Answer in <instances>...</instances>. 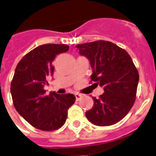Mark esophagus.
I'll use <instances>...</instances> for the list:
<instances>
[{
	"label": "esophagus",
	"mask_w": 156,
	"mask_h": 156,
	"mask_svg": "<svg viewBox=\"0 0 156 156\" xmlns=\"http://www.w3.org/2000/svg\"><path fill=\"white\" fill-rule=\"evenodd\" d=\"M75 98H76V100L78 101V100H80V98H82V95L79 94H75Z\"/></svg>",
	"instance_id": "1"
}]
</instances>
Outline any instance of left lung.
I'll list each match as a JSON object with an SVG mask.
<instances>
[{"label": "left lung", "mask_w": 156, "mask_h": 156, "mask_svg": "<svg viewBox=\"0 0 156 156\" xmlns=\"http://www.w3.org/2000/svg\"><path fill=\"white\" fill-rule=\"evenodd\" d=\"M76 48L90 62L94 84L105 91L98 98L93 97L94 106L86 117L98 126L116 124L129 112L136 97L139 73L130 56L115 43L103 40Z\"/></svg>", "instance_id": "left-lung-1"}]
</instances>
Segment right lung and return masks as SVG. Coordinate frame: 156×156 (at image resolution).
I'll use <instances>...</instances> for the list:
<instances>
[{
    "mask_svg": "<svg viewBox=\"0 0 156 156\" xmlns=\"http://www.w3.org/2000/svg\"><path fill=\"white\" fill-rule=\"evenodd\" d=\"M64 44H43L34 48L19 62L11 83L14 107L29 124L44 131L58 129L64 124L68 109L74 104L71 94H46L43 87L52 76L56 56L68 51Z\"/></svg>",
    "mask_w": 156,
    "mask_h": 156,
    "instance_id": "1",
    "label": "right lung"
}]
</instances>
